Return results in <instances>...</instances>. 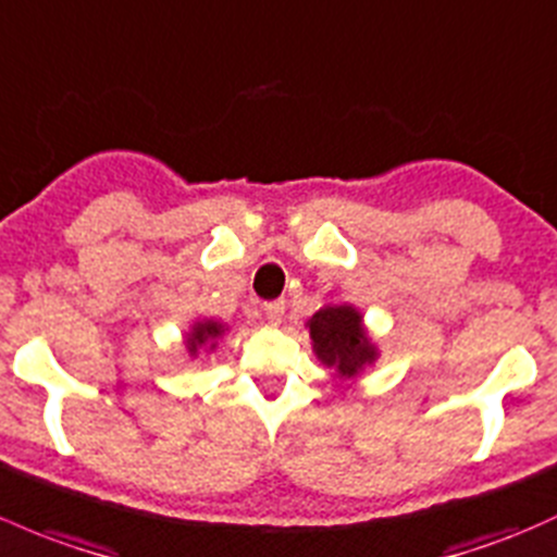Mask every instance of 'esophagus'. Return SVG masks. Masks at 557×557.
<instances>
[{
  "mask_svg": "<svg viewBox=\"0 0 557 557\" xmlns=\"http://www.w3.org/2000/svg\"><path fill=\"white\" fill-rule=\"evenodd\" d=\"M283 312H285V301H269L263 304V314H267V320L272 325H277L280 320H283Z\"/></svg>",
  "mask_w": 557,
  "mask_h": 557,
  "instance_id": "34e87169",
  "label": "esophagus"
}]
</instances>
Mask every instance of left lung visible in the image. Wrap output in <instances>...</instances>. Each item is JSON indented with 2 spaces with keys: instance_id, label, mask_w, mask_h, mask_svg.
Listing matches in <instances>:
<instances>
[{
  "instance_id": "left-lung-1",
  "label": "left lung",
  "mask_w": 557,
  "mask_h": 557,
  "mask_svg": "<svg viewBox=\"0 0 557 557\" xmlns=\"http://www.w3.org/2000/svg\"><path fill=\"white\" fill-rule=\"evenodd\" d=\"M312 349L327 368L352 379L368 362L376 360V347L362 331V318L349 304H327L309 320Z\"/></svg>"
}]
</instances>
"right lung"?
<instances>
[{"mask_svg":"<svg viewBox=\"0 0 557 557\" xmlns=\"http://www.w3.org/2000/svg\"><path fill=\"white\" fill-rule=\"evenodd\" d=\"M224 333V325L221 323H213V320H202V323H195L191 327V333L186 336V347H189V355H197V349L200 347H215V338Z\"/></svg>","mask_w":557,"mask_h":557,"instance_id":"right-lung-1","label":"right lung"}]
</instances>
